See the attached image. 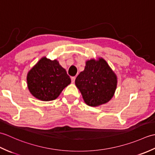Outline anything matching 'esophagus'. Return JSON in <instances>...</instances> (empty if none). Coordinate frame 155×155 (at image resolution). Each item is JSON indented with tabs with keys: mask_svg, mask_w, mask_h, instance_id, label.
I'll use <instances>...</instances> for the list:
<instances>
[{
	"mask_svg": "<svg viewBox=\"0 0 155 155\" xmlns=\"http://www.w3.org/2000/svg\"><path fill=\"white\" fill-rule=\"evenodd\" d=\"M75 78L76 77H71V81H72V83H74V81H75Z\"/></svg>",
	"mask_w": 155,
	"mask_h": 155,
	"instance_id": "1",
	"label": "esophagus"
}]
</instances>
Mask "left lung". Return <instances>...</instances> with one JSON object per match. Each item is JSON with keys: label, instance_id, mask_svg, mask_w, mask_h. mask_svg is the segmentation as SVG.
<instances>
[{"label": "left lung", "instance_id": "obj_1", "mask_svg": "<svg viewBox=\"0 0 155 155\" xmlns=\"http://www.w3.org/2000/svg\"><path fill=\"white\" fill-rule=\"evenodd\" d=\"M117 76L103 58L86 61L84 70L80 72L75 84L84 103L91 107H98L113 97L117 86Z\"/></svg>", "mask_w": 155, "mask_h": 155}]
</instances>
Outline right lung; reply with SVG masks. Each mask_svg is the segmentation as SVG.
<instances>
[{
  "mask_svg": "<svg viewBox=\"0 0 155 155\" xmlns=\"http://www.w3.org/2000/svg\"><path fill=\"white\" fill-rule=\"evenodd\" d=\"M27 82L32 96L42 101H51L60 95L71 80L57 60L43 57L28 72Z\"/></svg>",
  "mask_w": 155,
  "mask_h": 155,
  "instance_id": "obj_1",
  "label": "right lung"
}]
</instances>
